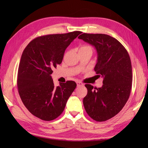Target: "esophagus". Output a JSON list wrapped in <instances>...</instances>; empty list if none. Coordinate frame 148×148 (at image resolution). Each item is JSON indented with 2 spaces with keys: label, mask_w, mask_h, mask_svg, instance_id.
I'll list each match as a JSON object with an SVG mask.
<instances>
[{
  "label": "esophagus",
  "mask_w": 148,
  "mask_h": 148,
  "mask_svg": "<svg viewBox=\"0 0 148 148\" xmlns=\"http://www.w3.org/2000/svg\"><path fill=\"white\" fill-rule=\"evenodd\" d=\"M77 86H83V84L82 82H77Z\"/></svg>",
  "instance_id": "obj_1"
}]
</instances>
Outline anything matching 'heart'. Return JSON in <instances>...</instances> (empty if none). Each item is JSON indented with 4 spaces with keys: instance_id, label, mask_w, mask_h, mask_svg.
<instances>
[{
    "instance_id": "1",
    "label": "heart",
    "mask_w": 148,
    "mask_h": 148,
    "mask_svg": "<svg viewBox=\"0 0 148 148\" xmlns=\"http://www.w3.org/2000/svg\"><path fill=\"white\" fill-rule=\"evenodd\" d=\"M79 50H90V51H92V47L89 46H82L81 47L79 48Z\"/></svg>"
}]
</instances>
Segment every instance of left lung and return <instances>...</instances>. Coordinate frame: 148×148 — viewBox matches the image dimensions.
<instances>
[{
    "label": "left lung",
    "instance_id": "1",
    "mask_svg": "<svg viewBox=\"0 0 148 148\" xmlns=\"http://www.w3.org/2000/svg\"><path fill=\"white\" fill-rule=\"evenodd\" d=\"M95 47V71L103 78L101 88L86 84L83 105L88 115L97 122L114 117L123 109L130 95L132 68L129 54L118 40L104 34L83 33L78 36Z\"/></svg>",
    "mask_w": 148,
    "mask_h": 148
}]
</instances>
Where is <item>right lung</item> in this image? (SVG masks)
Here are the masks:
<instances>
[{"instance_id": "right-lung-1", "label": "right lung", "mask_w": 148, "mask_h": 148, "mask_svg": "<svg viewBox=\"0 0 148 148\" xmlns=\"http://www.w3.org/2000/svg\"><path fill=\"white\" fill-rule=\"evenodd\" d=\"M76 31L65 34L42 36L34 39L21 55L17 86L21 99L30 112L46 121L63 112L67 100L77 87L73 81L55 87L51 74L63 60L65 49L81 34Z\"/></svg>"}]
</instances>
